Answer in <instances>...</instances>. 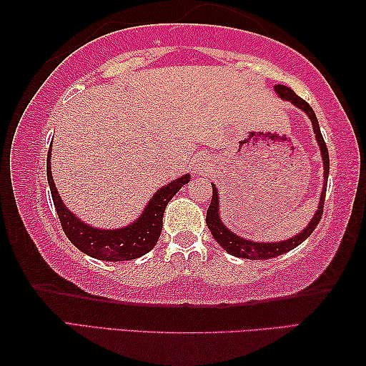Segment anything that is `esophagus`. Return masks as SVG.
Segmentation results:
<instances>
[{"instance_id": "34e87169", "label": "esophagus", "mask_w": 366, "mask_h": 366, "mask_svg": "<svg viewBox=\"0 0 366 366\" xmlns=\"http://www.w3.org/2000/svg\"><path fill=\"white\" fill-rule=\"evenodd\" d=\"M194 167L197 170H202V169H206V167H207V162L204 159H197L194 162Z\"/></svg>"}]
</instances>
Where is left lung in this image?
Masks as SVG:
<instances>
[{
  "label": "left lung",
  "instance_id": "left-lung-1",
  "mask_svg": "<svg viewBox=\"0 0 366 366\" xmlns=\"http://www.w3.org/2000/svg\"><path fill=\"white\" fill-rule=\"evenodd\" d=\"M275 94L279 95L282 100L290 102L292 105H295L297 109H300L302 112L307 113V117L311 119V124H313V133L316 136V141H318L320 151H321V159H322V169H325V175H322V189H321V197L318 202V209L308 225L305 227L302 232H298L295 237L282 239V242H253V239L243 238L233 233L225 227V224L220 219V211H219V191L215 188V184L212 183V199H211V206L207 209V215H206V224L211 230L212 237L215 238L220 247H222L227 253H230L232 256L237 257H243V259H271V257L280 256L284 253H289L290 249L297 248L298 244H302L305 239H307L313 230L318 225L321 215H322V207H325V197H326V187H327V177H329V154H327V147L326 142L322 139L321 129H320V123L318 118H316L315 112L311 107L305 102L303 99L298 97V95L292 91L290 87L287 86H274Z\"/></svg>",
  "mask_w": 366,
  "mask_h": 366
}]
</instances>
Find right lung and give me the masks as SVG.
Listing matches in <instances>:
<instances>
[{
    "instance_id": "1",
    "label": "right lung",
    "mask_w": 366,
    "mask_h": 366,
    "mask_svg": "<svg viewBox=\"0 0 366 366\" xmlns=\"http://www.w3.org/2000/svg\"><path fill=\"white\" fill-rule=\"evenodd\" d=\"M51 146L46 159V179L51 191L53 204H55L59 222H61L66 237L71 239L77 249L84 254L92 256L102 261H131L149 253L157 243L162 232V219H164L165 207L175 196L183 184L189 182V173L173 179L169 184L155 191L149 199L139 217L134 222L119 229H99L84 222L76 214L66 207L61 201L55 179L51 175Z\"/></svg>"
}]
</instances>
